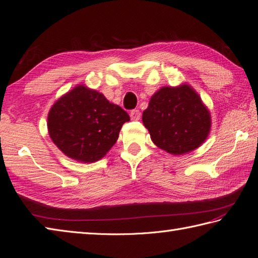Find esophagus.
<instances>
[{
	"label": "esophagus",
	"instance_id": "obj_1",
	"mask_svg": "<svg viewBox=\"0 0 258 258\" xmlns=\"http://www.w3.org/2000/svg\"><path fill=\"white\" fill-rule=\"evenodd\" d=\"M130 116H131V119L139 120L141 118V112L139 109H133V110H131Z\"/></svg>",
	"mask_w": 258,
	"mask_h": 258
}]
</instances>
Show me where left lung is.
I'll use <instances>...</instances> for the list:
<instances>
[{"label":"left lung","mask_w":258,"mask_h":258,"mask_svg":"<svg viewBox=\"0 0 258 258\" xmlns=\"http://www.w3.org/2000/svg\"><path fill=\"white\" fill-rule=\"evenodd\" d=\"M142 120L153 143L173 155L198 149L211 127L209 109L188 84L160 88L151 97Z\"/></svg>","instance_id":"8db88e82"}]
</instances>
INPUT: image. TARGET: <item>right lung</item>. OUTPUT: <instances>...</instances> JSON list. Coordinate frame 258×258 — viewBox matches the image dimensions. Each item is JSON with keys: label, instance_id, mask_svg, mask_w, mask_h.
<instances>
[{"label": "right lung", "instance_id": "add662e5", "mask_svg": "<svg viewBox=\"0 0 258 258\" xmlns=\"http://www.w3.org/2000/svg\"><path fill=\"white\" fill-rule=\"evenodd\" d=\"M128 120V114L102 93L78 85L50 108L48 132L68 158L93 163L104 158Z\"/></svg>", "mask_w": 258, "mask_h": 258}]
</instances>
